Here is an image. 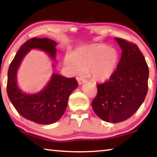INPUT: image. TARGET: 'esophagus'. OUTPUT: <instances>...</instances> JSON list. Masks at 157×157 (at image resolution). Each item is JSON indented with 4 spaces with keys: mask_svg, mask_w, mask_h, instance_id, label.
Instances as JSON below:
<instances>
[{
    "mask_svg": "<svg viewBox=\"0 0 157 157\" xmlns=\"http://www.w3.org/2000/svg\"><path fill=\"white\" fill-rule=\"evenodd\" d=\"M78 82L79 84H82L84 83V82H86V79H84V78H82V77H81V78H78Z\"/></svg>",
    "mask_w": 157,
    "mask_h": 157,
    "instance_id": "obj_1",
    "label": "esophagus"
}]
</instances>
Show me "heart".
Returning <instances> with one entry per match:
<instances>
[{
	"mask_svg": "<svg viewBox=\"0 0 157 157\" xmlns=\"http://www.w3.org/2000/svg\"><path fill=\"white\" fill-rule=\"evenodd\" d=\"M66 63L74 70H86L92 79L103 82L110 78L115 71L119 59L118 50L105 44H93L82 47L71 55Z\"/></svg>",
	"mask_w": 157,
	"mask_h": 157,
	"instance_id": "heart-1",
	"label": "heart"
}]
</instances>
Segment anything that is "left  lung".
I'll return each mask as SVG.
<instances>
[{
  "label": "left lung",
  "mask_w": 157,
  "mask_h": 157,
  "mask_svg": "<svg viewBox=\"0 0 157 157\" xmlns=\"http://www.w3.org/2000/svg\"><path fill=\"white\" fill-rule=\"evenodd\" d=\"M122 49L117 68L109 79L97 84L98 93L91 103L102 120L117 123L130 118L144 101L148 90L149 68L136 44L115 38Z\"/></svg>",
  "instance_id": "obj_1"
}]
</instances>
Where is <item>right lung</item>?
I'll return each instance as SVG.
<instances>
[{"label": "right lung", "mask_w": 157, "mask_h": 157, "mask_svg": "<svg viewBox=\"0 0 157 157\" xmlns=\"http://www.w3.org/2000/svg\"><path fill=\"white\" fill-rule=\"evenodd\" d=\"M57 43L48 38L33 37L21 46L10 63L7 73V93L18 113L28 120L41 124H50L59 121L64 113L71 93L78 86L75 77L68 78L53 74L47 86L35 94H24L17 86L18 66L30 49L47 52L56 59Z\"/></svg>", "instance_id": "1"}]
</instances>
